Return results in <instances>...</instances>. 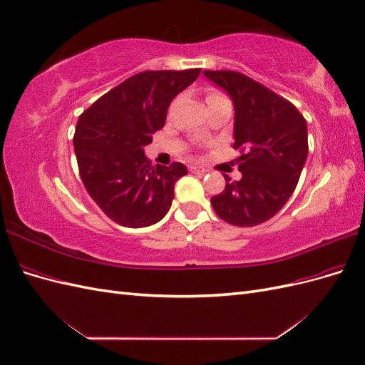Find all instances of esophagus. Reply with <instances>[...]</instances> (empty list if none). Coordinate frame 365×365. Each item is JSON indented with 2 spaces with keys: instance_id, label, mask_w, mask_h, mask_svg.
Instances as JSON below:
<instances>
[{
  "instance_id": "1",
  "label": "esophagus",
  "mask_w": 365,
  "mask_h": 365,
  "mask_svg": "<svg viewBox=\"0 0 365 365\" xmlns=\"http://www.w3.org/2000/svg\"><path fill=\"white\" fill-rule=\"evenodd\" d=\"M189 170H190L192 173H205V172H207L204 168H200V165H195V164H190V165H189Z\"/></svg>"
}]
</instances>
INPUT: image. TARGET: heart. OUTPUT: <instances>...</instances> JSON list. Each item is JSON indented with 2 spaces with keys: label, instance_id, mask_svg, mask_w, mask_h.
<instances>
[{
  "label": "heart",
  "instance_id": "heart-1",
  "mask_svg": "<svg viewBox=\"0 0 365 365\" xmlns=\"http://www.w3.org/2000/svg\"><path fill=\"white\" fill-rule=\"evenodd\" d=\"M222 94L220 93H216V91H213V93H210L208 96H207V98H216V97H220Z\"/></svg>",
  "mask_w": 365,
  "mask_h": 365
}]
</instances>
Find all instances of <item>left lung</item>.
Returning a JSON list of instances; mask_svg holds the SVG:
<instances>
[{
  "mask_svg": "<svg viewBox=\"0 0 365 365\" xmlns=\"http://www.w3.org/2000/svg\"><path fill=\"white\" fill-rule=\"evenodd\" d=\"M235 103V145L242 180L224 176L212 197L216 215L237 227L267 222L288 202L307 158V125L300 111L251 77L230 70L204 71Z\"/></svg>",
  "mask_w": 365,
  "mask_h": 365,
  "instance_id": "8db88e82",
  "label": "left lung"
}]
</instances>
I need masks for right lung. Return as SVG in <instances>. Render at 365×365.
Segmentation results:
<instances>
[{"label":"right lung","instance_id":"add662e5","mask_svg":"<svg viewBox=\"0 0 365 365\" xmlns=\"http://www.w3.org/2000/svg\"><path fill=\"white\" fill-rule=\"evenodd\" d=\"M200 73L141 71L97 98L77 120L73 145L82 182L118 225L149 227L169 212L175 182L187 168L182 163L153 168L143 148L164 126L173 97Z\"/></svg>","mask_w":365,"mask_h":365}]
</instances>
